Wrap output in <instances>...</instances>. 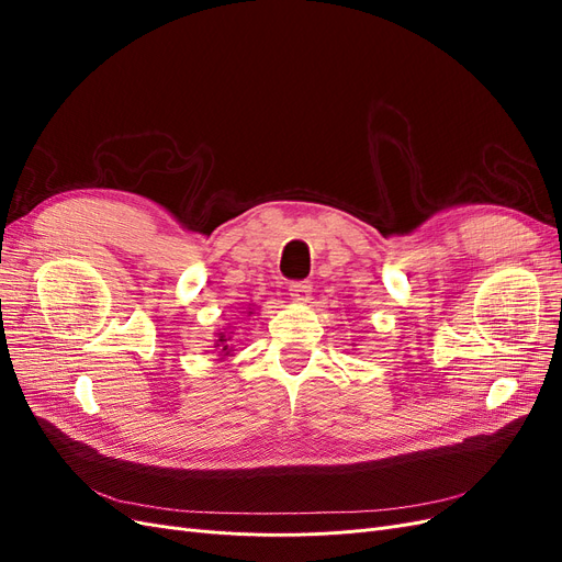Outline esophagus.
Wrapping results in <instances>:
<instances>
[{
    "label": "esophagus",
    "instance_id": "esophagus-1",
    "mask_svg": "<svg viewBox=\"0 0 562 562\" xmlns=\"http://www.w3.org/2000/svg\"><path fill=\"white\" fill-rule=\"evenodd\" d=\"M288 291H291V297L300 304H307L312 300V285L307 281H295Z\"/></svg>",
    "mask_w": 562,
    "mask_h": 562
}]
</instances>
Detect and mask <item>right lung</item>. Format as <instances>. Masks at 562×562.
<instances>
[{
  "instance_id": "add662e5",
  "label": "right lung",
  "mask_w": 562,
  "mask_h": 562,
  "mask_svg": "<svg viewBox=\"0 0 562 562\" xmlns=\"http://www.w3.org/2000/svg\"><path fill=\"white\" fill-rule=\"evenodd\" d=\"M241 314H246V316H252L255 314V307L252 304H248L246 307V312H241ZM217 335V339H215V351H217V356H220V361H225L227 356H232V345H229V339L234 337V333H232V328H223L220 333H215Z\"/></svg>"
}]
</instances>
